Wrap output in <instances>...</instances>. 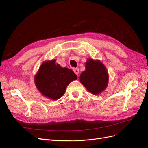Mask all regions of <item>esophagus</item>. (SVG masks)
Returning <instances> with one entry per match:
<instances>
[{
  "mask_svg": "<svg viewBox=\"0 0 148 148\" xmlns=\"http://www.w3.org/2000/svg\"><path fill=\"white\" fill-rule=\"evenodd\" d=\"M73 71L76 75H78V74H79V69H73Z\"/></svg>",
  "mask_w": 148,
  "mask_h": 148,
  "instance_id": "obj_1",
  "label": "esophagus"
}]
</instances>
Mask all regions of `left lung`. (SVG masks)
<instances>
[{
  "instance_id": "8db88e82",
  "label": "left lung",
  "mask_w": 148,
  "mask_h": 148,
  "mask_svg": "<svg viewBox=\"0 0 148 148\" xmlns=\"http://www.w3.org/2000/svg\"><path fill=\"white\" fill-rule=\"evenodd\" d=\"M79 79L88 91L97 95L106 88L109 76L106 67L100 61L88 59L86 70L80 75Z\"/></svg>"
}]
</instances>
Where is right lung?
<instances>
[{"mask_svg": "<svg viewBox=\"0 0 148 148\" xmlns=\"http://www.w3.org/2000/svg\"><path fill=\"white\" fill-rule=\"evenodd\" d=\"M56 60L45 62L35 77L37 88L44 96L52 100L59 99L65 91L66 86L77 79L73 71L62 68Z\"/></svg>", "mask_w": 148, "mask_h": 148, "instance_id": "add662e5", "label": "right lung"}]
</instances>
